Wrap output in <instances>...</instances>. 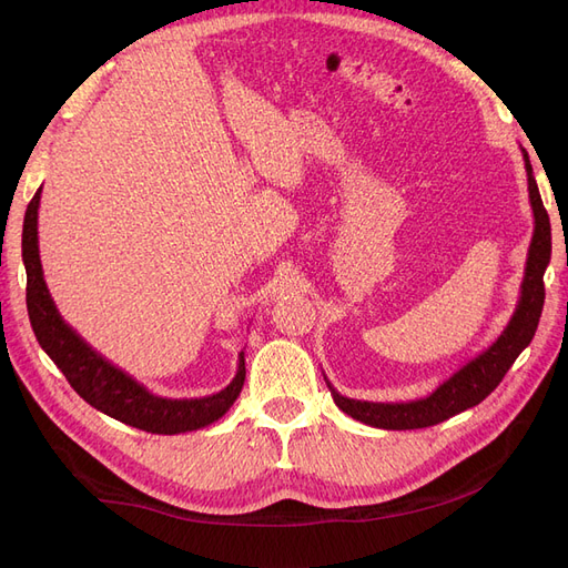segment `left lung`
I'll use <instances>...</instances> for the list:
<instances>
[{
  "mask_svg": "<svg viewBox=\"0 0 568 568\" xmlns=\"http://www.w3.org/2000/svg\"><path fill=\"white\" fill-rule=\"evenodd\" d=\"M524 151L526 175H528V199L532 209V239L528 246L524 282H521V296L517 303V311L509 317L503 334L497 336L490 346L478 353L467 365H462L450 379H445L432 395L409 403H369V400H353L341 395L329 382L332 398L338 409L346 412L353 419L386 428V432H405V428H426L450 419L459 412L478 405L486 400L488 395L503 382V376L514 365V359L521 355L536 336L542 303H545V284L542 274L549 265V255H552V230H549V215L542 205L536 178H532V168L528 161V153ZM326 379V376H324Z\"/></svg>",
  "mask_w": 568,
  "mask_h": 568,
  "instance_id": "obj_1",
  "label": "left lung"
}]
</instances>
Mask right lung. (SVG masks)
Wrapping results in <instances>:
<instances>
[{
  "label": "right lung",
  "mask_w": 568,
  "mask_h": 568,
  "mask_svg": "<svg viewBox=\"0 0 568 568\" xmlns=\"http://www.w3.org/2000/svg\"><path fill=\"white\" fill-rule=\"evenodd\" d=\"M42 186L32 196L23 220V263L28 274L26 303L32 332L42 351L54 359V365L75 388L82 400H88L104 415L142 428L149 434L175 436L217 422L234 405L244 388L246 365L244 351L239 353V369L227 388L205 395V398H161L146 386L134 382L123 369H118L104 355H99L71 324H65L49 296L38 246V211Z\"/></svg>",
  "instance_id": "right-lung-1"
}]
</instances>
